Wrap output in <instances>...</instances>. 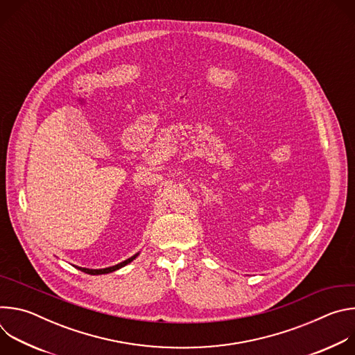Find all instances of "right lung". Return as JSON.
<instances>
[{
    "instance_id": "add662e5",
    "label": "right lung",
    "mask_w": 355,
    "mask_h": 355,
    "mask_svg": "<svg viewBox=\"0 0 355 355\" xmlns=\"http://www.w3.org/2000/svg\"><path fill=\"white\" fill-rule=\"evenodd\" d=\"M139 256V252L137 254H135V256H132L130 259H128V260H125V261H122V263H119V264H116V266H112V267H108V268H101V270H91V268H83V267H77L78 270H81L83 272H85V274H89V275H101V274H110V272H114V271H116V270H119V268H122V267H125L126 264H129V263H132L136 257Z\"/></svg>"
}]
</instances>
